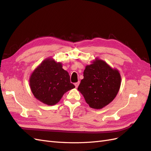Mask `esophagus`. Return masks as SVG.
Masks as SVG:
<instances>
[{
    "label": "esophagus",
    "mask_w": 151,
    "mask_h": 151,
    "mask_svg": "<svg viewBox=\"0 0 151 151\" xmlns=\"http://www.w3.org/2000/svg\"><path fill=\"white\" fill-rule=\"evenodd\" d=\"M79 84H80V82H79V81H78V82H77V83H76L74 84V85H75V86H76V88H77V87L79 86Z\"/></svg>",
    "instance_id": "1"
}]
</instances>
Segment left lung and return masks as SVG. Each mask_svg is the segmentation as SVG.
<instances>
[{"mask_svg": "<svg viewBox=\"0 0 151 151\" xmlns=\"http://www.w3.org/2000/svg\"><path fill=\"white\" fill-rule=\"evenodd\" d=\"M86 66L84 79L78 87L86 102L93 109H102L115 98L121 85V76L101 59L96 58Z\"/></svg>", "mask_w": 151, "mask_h": 151, "instance_id": "1", "label": "left lung"}]
</instances>
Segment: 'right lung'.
<instances>
[{"mask_svg":"<svg viewBox=\"0 0 151 151\" xmlns=\"http://www.w3.org/2000/svg\"><path fill=\"white\" fill-rule=\"evenodd\" d=\"M29 86L34 96L50 106L56 104L63 94L75 88L62 63L52 58L45 59L32 72Z\"/></svg>","mask_w":151,"mask_h":151,"instance_id":"right-lung-1","label":"right lung"}]
</instances>
